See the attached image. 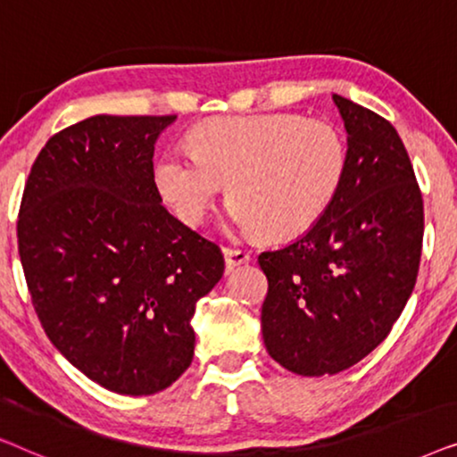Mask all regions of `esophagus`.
<instances>
[{"label":"esophagus","instance_id":"34e87169","mask_svg":"<svg viewBox=\"0 0 457 457\" xmlns=\"http://www.w3.org/2000/svg\"><path fill=\"white\" fill-rule=\"evenodd\" d=\"M222 253H224V260H227V268H237L241 264H247L249 260H252V253L247 252V249H237V247H222Z\"/></svg>","mask_w":457,"mask_h":457}]
</instances>
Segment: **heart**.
<instances>
[{
	"instance_id": "heart-1",
	"label": "heart",
	"mask_w": 457,
	"mask_h": 457,
	"mask_svg": "<svg viewBox=\"0 0 457 457\" xmlns=\"http://www.w3.org/2000/svg\"><path fill=\"white\" fill-rule=\"evenodd\" d=\"M155 168L158 189L187 224L202 222L230 183V220L247 235H303L333 205L347 172L335 124L297 114L218 118Z\"/></svg>"
}]
</instances>
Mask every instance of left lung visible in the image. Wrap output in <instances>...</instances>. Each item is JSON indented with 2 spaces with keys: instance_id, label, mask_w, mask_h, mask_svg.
<instances>
[{
  "instance_id": "1",
  "label": "left lung",
  "mask_w": 457,
  "mask_h": 457,
  "mask_svg": "<svg viewBox=\"0 0 457 457\" xmlns=\"http://www.w3.org/2000/svg\"><path fill=\"white\" fill-rule=\"evenodd\" d=\"M333 99L347 130L341 189L308 233L258 258L264 345L302 377L347 370L385 341L422 255V193L402 137L364 105Z\"/></svg>"
}]
</instances>
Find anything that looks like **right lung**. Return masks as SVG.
<instances>
[{
    "label": "right lung",
    "instance_id": "right-lung-1",
    "mask_svg": "<svg viewBox=\"0 0 457 457\" xmlns=\"http://www.w3.org/2000/svg\"><path fill=\"white\" fill-rule=\"evenodd\" d=\"M177 116L80 120L46 143L18 214L39 322L85 377L154 395L191 366L199 297L222 278L216 243L162 205L154 145Z\"/></svg>",
    "mask_w": 457,
    "mask_h": 457
}]
</instances>
